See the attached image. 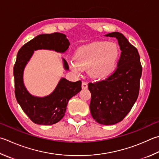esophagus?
<instances>
[{"mask_svg":"<svg viewBox=\"0 0 159 159\" xmlns=\"http://www.w3.org/2000/svg\"><path fill=\"white\" fill-rule=\"evenodd\" d=\"M82 89H87L88 88L87 83L82 82Z\"/></svg>","mask_w":159,"mask_h":159,"instance_id":"34e87169","label":"esophagus"}]
</instances>
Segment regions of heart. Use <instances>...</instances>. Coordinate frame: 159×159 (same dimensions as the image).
I'll return each instance as SVG.
<instances>
[{
  "instance_id": "obj_1",
  "label": "heart",
  "mask_w": 159,
  "mask_h": 159,
  "mask_svg": "<svg viewBox=\"0 0 159 159\" xmlns=\"http://www.w3.org/2000/svg\"><path fill=\"white\" fill-rule=\"evenodd\" d=\"M119 57V48L116 43L95 42L80 48L75 54V61L71 60L69 66L75 73L89 68L91 77L105 79L115 70Z\"/></svg>"
}]
</instances>
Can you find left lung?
Segmentation results:
<instances>
[{
    "label": "left lung",
    "mask_w": 159,
    "mask_h": 159,
    "mask_svg": "<svg viewBox=\"0 0 159 159\" xmlns=\"http://www.w3.org/2000/svg\"><path fill=\"white\" fill-rule=\"evenodd\" d=\"M104 36L117 39L121 55L114 73L105 80L89 84L90 110L99 124L111 125L122 121L135 104L142 66L138 50L122 33L114 32Z\"/></svg>",
    "instance_id": "left-lung-1"
}]
</instances>
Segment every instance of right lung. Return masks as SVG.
Masks as SVG:
<instances>
[{
	"label": "right lung",
	"instance_id": "add662e5",
	"mask_svg": "<svg viewBox=\"0 0 159 159\" xmlns=\"http://www.w3.org/2000/svg\"><path fill=\"white\" fill-rule=\"evenodd\" d=\"M70 46L66 35L55 32L38 35L20 48L14 66L15 96L18 103L30 119L38 125H51L65 115L68 101L82 90V82H75L62 77L55 90L48 95L37 97L30 93L23 83V72L35 50H49L64 53ZM65 70L68 64L62 58Z\"/></svg>",
	"mask_w": 159,
	"mask_h": 159
}]
</instances>
